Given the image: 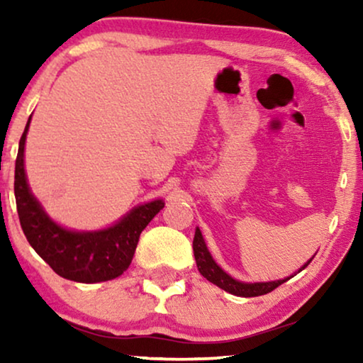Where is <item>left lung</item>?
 <instances>
[{
	"instance_id": "obj_1",
	"label": "left lung",
	"mask_w": 363,
	"mask_h": 363,
	"mask_svg": "<svg viewBox=\"0 0 363 363\" xmlns=\"http://www.w3.org/2000/svg\"><path fill=\"white\" fill-rule=\"evenodd\" d=\"M193 251H195L196 266H198V271L201 272V276L206 277V279L213 282V284L221 287V289L230 292V294L241 296V297L264 296V294H267V292L274 291L276 287H279L282 282H286L287 279H289V277H287V279H281V281L255 282V284H246V282H240V281L233 279L231 276H228L226 272L223 271L215 261H213L211 255L206 250V245H205V240H203V236H201V231L198 230V228L195 231V240H193ZM311 261H307V264L302 266L301 271L306 269V267L309 266Z\"/></svg>"
}]
</instances>
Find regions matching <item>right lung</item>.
<instances>
[{"label":"right lung","instance_id":"1","mask_svg":"<svg viewBox=\"0 0 363 363\" xmlns=\"http://www.w3.org/2000/svg\"><path fill=\"white\" fill-rule=\"evenodd\" d=\"M29 121L19 140L14 170V196L24 236L34 251L64 279L86 284L116 279L130 266L140 233L165 203L155 200L137 206L116 226L102 231L64 230L43 211L41 205L29 191L24 173V142Z\"/></svg>","mask_w":363,"mask_h":363}]
</instances>
